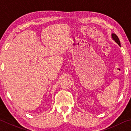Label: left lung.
<instances>
[{"label": "left lung", "instance_id": "obj_1", "mask_svg": "<svg viewBox=\"0 0 131 131\" xmlns=\"http://www.w3.org/2000/svg\"><path fill=\"white\" fill-rule=\"evenodd\" d=\"M112 37L113 40H114V41H116V43L118 44L119 46H120V41H119L118 36H117L115 34H112Z\"/></svg>", "mask_w": 131, "mask_h": 131}]
</instances>
